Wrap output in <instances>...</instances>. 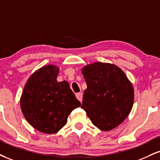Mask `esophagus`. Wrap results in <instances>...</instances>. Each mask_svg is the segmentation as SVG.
<instances>
[{"label":"esophagus","instance_id":"esophagus-1","mask_svg":"<svg viewBox=\"0 0 160 160\" xmlns=\"http://www.w3.org/2000/svg\"><path fill=\"white\" fill-rule=\"evenodd\" d=\"M76 97L77 98H78L79 101L80 102H82V94L81 92H79V93H77L76 94Z\"/></svg>","mask_w":160,"mask_h":160}]
</instances>
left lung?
Returning a JSON list of instances; mask_svg holds the SVG:
<instances>
[{
	"instance_id": "1",
	"label": "left lung",
	"mask_w": 160,
	"mask_h": 160,
	"mask_svg": "<svg viewBox=\"0 0 160 160\" xmlns=\"http://www.w3.org/2000/svg\"><path fill=\"white\" fill-rule=\"evenodd\" d=\"M82 74L87 88L81 108L100 130L109 131L118 127L133 105V87L126 74L117 65L101 62L84 66Z\"/></svg>"
}]
</instances>
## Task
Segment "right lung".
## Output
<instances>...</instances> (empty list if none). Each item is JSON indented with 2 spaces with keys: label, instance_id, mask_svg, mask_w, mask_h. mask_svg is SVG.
I'll list each match as a JSON object with an SVG mask.
<instances>
[{
  "label": "right lung",
  "instance_id": "obj_1",
  "mask_svg": "<svg viewBox=\"0 0 160 160\" xmlns=\"http://www.w3.org/2000/svg\"><path fill=\"white\" fill-rule=\"evenodd\" d=\"M59 68L43 66L32 74L21 97V109L32 128L44 133L57 132L73 109L81 106L67 81L57 82Z\"/></svg>",
  "mask_w": 160,
  "mask_h": 160
}]
</instances>
